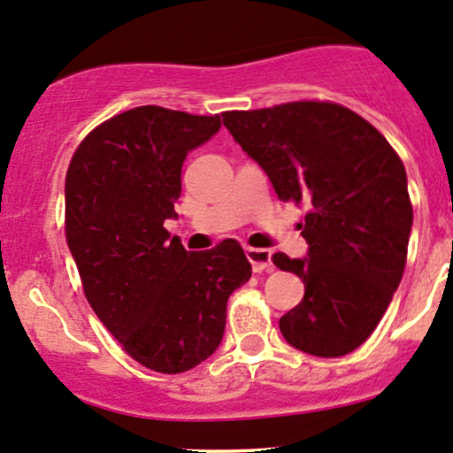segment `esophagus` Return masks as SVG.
Wrapping results in <instances>:
<instances>
[{
    "label": "esophagus",
    "mask_w": 453,
    "mask_h": 453,
    "mask_svg": "<svg viewBox=\"0 0 453 453\" xmlns=\"http://www.w3.org/2000/svg\"><path fill=\"white\" fill-rule=\"evenodd\" d=\"M246 257L254 272H269L272 269V252L265 248H246Z\"/></svg>",
    "instance_id": "obj_1"
}]
</instances>
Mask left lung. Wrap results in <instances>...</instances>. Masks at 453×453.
Returning a JSON list of instances; mask_svg holds the SVG:
<instances>
[{
    "label": "left lung",
    "mask_w": 453,
    "mask_h": 453,
    "mask_svg": "<svg viewBox=\"0 0 453 453\" xmlns=\"http://www.w3.org/2000/svg\"><path fill=\"white\" fill-rule=\"evenodd\" d=\"M222 121L278 199L308 207L299 225L308 257L272 258L306 288L280 319L284 340L342 357L374 332L403 280L413 226L403 160L372 124L334 103L228 111Z\"/></svg>",
    "instance_id": "1"
}]
</instances>
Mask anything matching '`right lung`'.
Listing matches in <instances>:
<instances>
[{
    "instance_id": "add662e5",
    "label": "right lung",
    "mask_w": 453,
    "mask_h": 453,
    "mask_svg": "<svg viewBox=\"0 0 453 453\" xmlns=\"http://www.w3.org/2000/svg\"><path fill=\"white\" fill-rule=\"evenodd\" d=\"M220 126V115L136 106L91 130L65 175V240L85 297L126 353L162 374L220 347L228 297L252 276L235 240L188 252L165 228L188 151Z\"/></svg>"
}]
</instances>
